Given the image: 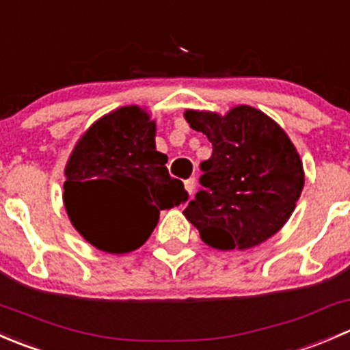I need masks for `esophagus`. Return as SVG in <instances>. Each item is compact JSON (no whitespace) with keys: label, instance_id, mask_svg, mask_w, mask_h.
<instances>
[{"label":"esophagus","instance_id":"1","mask_svg":"<svg viewBox=\"0 0 350 350\" xmlns=\"http://www.w3.org/2000/svg\"><path fill=\"white\" fill-rule=\"evenodd\" d=\"M185 188H186V191L189 193V195H193V191H195V188H196V179L195 178L186 179V181H185Z\"/></svg>","mask_w":350,"mask_h":350}]
</instances>
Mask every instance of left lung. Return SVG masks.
<instances>
[{"mask_svg":"<svg viewBox=\"0 0 350 350\" xmlns=\"http://www.w3.org/2000/svg\"><path fill=\"white\" fill-rule=\"evenodd\" d=\"M213 152L200 164V191L183 211L201 241L220 250L259 245L288 221L305 176L295 146L276 122L252 107L225 116L185 113Z\"/></svg>","mask_w":350,"mask_h":350,"instance_id":"left-lung-1","label":"left lung"}]
</instances>
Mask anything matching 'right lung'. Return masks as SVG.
Returning <instances> with one entry per match:
<instances>
[{
  "instance_id": "add662e5",
  "label": "right lung",
  "mask_w": 350,
  "mask_h": 350,
  "mask_svg": "<svg viewBox=\"0 0 350 350\" xmlns=\"http://www.w3.org/2000/svg\"><path fill=\"white\" fill-rule=\"evenodd\" d=\"M155 123L139 107L98 120L77 142L66 165L64 204L76 230L109 254L139 249L159 211L188 200L169 176L167 155L155 150Z\"/></svg>"
}]
</instances>
